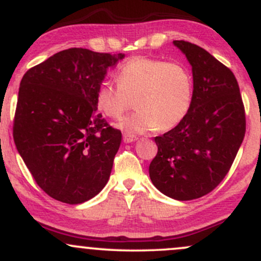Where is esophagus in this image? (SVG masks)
Returning a JSON list of instances; mask_svg holds the SVG:
<instances>
[{
	"label": "esophagus",
	"instance_id": "obj_1",
	"mask_svg": "<svg viewBox=\"0 0 261 261\" xmlns=\"http://www.w3.org/2000/svg\"><path fill=\"white\" fill-rule=\"evenodd\" d=\"M122 140H124L125 143H131V142H134V141H136L137 137L134 136V135H130V134H124L122 135Z\"/></svg>",
	"mask_w": 261,
	"mask_h": 261
}]
</instances>
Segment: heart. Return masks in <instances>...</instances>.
Listing matches in <instances>:
<instances>
[{
    "label": "heart",
    "mask_w": 261,
    "mask_h": 261,
    "mask_svg": "<svg viewBox=\"0 0 261 261\" xmlns=\"http://www.w3.org/2000/svg\"><path fill=\"white\" fill-rule=\"evenodd\" d=\"M116 82L99 83L95 104L108 118L118 119L135 98L137 110L120 122L127 133L170 130L190 112L194 81L180 62L137 56L119 67Z\"/></svg>",
    "instance_id": "obj_1"
}]
</instances>
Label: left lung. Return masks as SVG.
I'll return each instance as SVG.
<instances>
[{
    "label": "left lung",
    "instance_id": "left-lung-1",
    "mask_svg": "<svg viewBox=\"0 0 261 261\" xmlns=\"http://www.w3.org/2000/svg\"><path fill=\"white\" fill-rule=\"evenodd\" d=\"M173 44L187 56L194 81L190 112L174 128L154 137L158 152L149 178L161 193L187 201L223 180L245 135V112L234 74L202 47Z\"/></svg>",
    "mask_w": 261,
    "mask_h": 261
}]
</instances>
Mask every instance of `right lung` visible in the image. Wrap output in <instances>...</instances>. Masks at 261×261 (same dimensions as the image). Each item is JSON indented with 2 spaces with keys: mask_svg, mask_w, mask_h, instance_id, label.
Segmentation results:
<instances>
[{
  "mask_svg": "<svg viewBox=\"0 0 261 261\" xmlns=\"http://www.w3.org/2000/svg\"><path fill=\"white\" fill-rule=\"evenodd\" d=\"M125 58L71 47L20 81L13 140L33 178L58 201L77 205L106 187L121 131L98 113L95 92Z\"/></svg>",
  "mask_w": 261,
  "mask_h": 261,
  "instance_id": "add662e5",
  "label": "right lung"
}]
</instances>
